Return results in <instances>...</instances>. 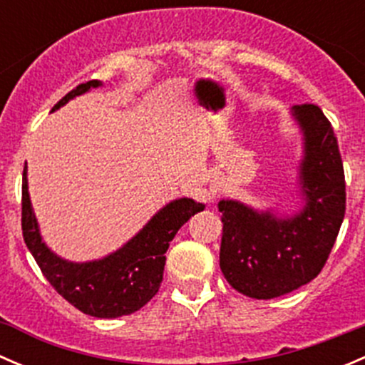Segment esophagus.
<instances>
[{
    "label": "esophagus",
    "instance_id": "34e87169",
    "mask_svg": "<svg viewBox=\"0 0 365 365\" xmlns=\"http://www.w3.org/2000/svg\"><path fill=\"white\" fill-rule=\"evenodd\" d=\"M217 196H219V189H217V187H213L212 192H210V200H215Z\"/></svg>",
    "mask_w": 365,
    "mask_h": 365
}]
</instances>
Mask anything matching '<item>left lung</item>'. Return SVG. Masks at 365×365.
<instances>
[{
	"label": "left lung",
	"mask_w": 365,
	"mask_h": 365,
	"mask_svg": "<svg viewBox=\"0 0 365 365\" xmlns=\"http://www.w3.org/2000/svg\"><path fill=\"white\" fill-rule=\"evenodd\" d=\"M304 132L300 190L305 206L292 219L220 201V270L245 297L268 300L311 282L325 267L346 212L339 145L329 118L314 104L293 108Z\"/></svg>",
	"instance_id": "obj_1"
}]
</instances>
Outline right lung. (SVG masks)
<instances>
[{"label":"right lung","instance_id":"right-lung-1","mask_svg":"<svg viewBox=\"0 0 365 365\" xmlns=\"http://www.w3.org/2000/svg\"><path fill=\"white\" fill-rule=\"evenodd\" d=\"M101 84L97 79L79 84L54 106L53 111L67 104L70 98ZM21 205L24 242L43 277L68 304L95 318L132 314L148 304L160 288L165 264L164 254L169 242L194 213L205 210V205L187 197L176 200L155 213L153 219L120 251L90 263H70L51 252L40 238L38 224L29 203L26 164Z\"/></svg>","mask_w":365,"mask_h":365}]
</instances>
